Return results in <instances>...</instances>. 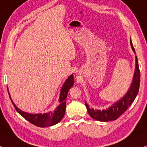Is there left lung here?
<instances>
[{
	"label": "left lung",
	"instance_id": "obj_1",
	"mask_svg": "<svg viewBox=\"0 0 147 147\" xmlns=\"http://www.w3.org/2000/svg\"><path fill=\"white\" fill-rule=\"evenodd\" d=\"M130 43H131L132 50L135 52V49L134 48L133 44H132L131 40H130ZM140 69H139L138 61L137 57H136V70L134 76L131 86H130L129 89L127 91V93H126V95L119 101H117V103L112 105L110 108L105 110H95L92 109V108L90 109L87 104L85 102V105H86L89 115L95 120L103 121V122L115 121L116 119H117L123 113H124L127 110V108L131 106L132 102L134 101L135 98L136 97V95L138 93L139 88H140Z\"/></svg>",
	"mask_w": 147,
	"mask_h": 147
}]
</instances>
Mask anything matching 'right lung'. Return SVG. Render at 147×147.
<instances>
[{
	"mask_svg": "<svg viewBox=\"0 0 147 147\" xmlns=\"http://www.w3.org/2000/svg\"><path fill=\"white\" fill-rule=\"evenodd\" d=\"M74 83V80L73 75H71L67 80L65 81L62 88H61L59 99L60 105L59 107L56 108V110L54 112H50L48 113L45 114H35V115L26 113V112L22 111L19 108H17V106L14 104L13 101H11L16 111L21 116H22L26 120L29 121L30 123L35 125V126L40 127H46L52 126L60 122L64 117L65 108H66V99L67 97L69 90L73 86ZM9 95L11 99L9 94Z\"/></svg>",
	"mask_w": 147,
	"mask_h": 147,
	"instance_id": "1",
	"label": "right lung"
}]
</instances>
